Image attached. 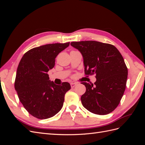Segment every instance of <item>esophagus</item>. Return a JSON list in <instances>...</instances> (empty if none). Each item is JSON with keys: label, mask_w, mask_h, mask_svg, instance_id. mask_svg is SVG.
Returning <instances> with one entry per match:
<instances>
[{"label": "esophagus", "mask_w": 145, "mask_h": 145, "mask_svg": "<svg viewBox=\"0 0 145 145\" xmlns=\"http://www.w3.org/2000/svg\"><path fill=\"white\" fill-rule=\"evenodd\" d=\"M70 85H71V88H74V86H76V85H77V83H74V82H72V83H70Z\"/></svg>", "instance_id": "esophagus-1"}]
</instances>
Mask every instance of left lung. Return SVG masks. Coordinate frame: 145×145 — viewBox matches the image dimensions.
<instances>
[{
    "label": "left lung",
    "instance_id": "8db88e82",
    "mask_svg": "<svg viewBox=\"0 0 145 145\" xmlns=\"http://www.w3.org/2000/svg\"><path fill=\"white\" fill-rule=\"evenodd\" d=\"M83 57L85 74H95L94 84L82 82L86 92L81 97L83 106L92 113L106 115L120 103L126 88L128 68L123 58L112 45L97 41L72 42Z\"/></svg>",
    "mask_w": 145,
    "mask_h": 145
}]
</instances>
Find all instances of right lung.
Wrapping results in <instances>:
<instances>
[{
    "label": "right lung",
    "instance_id": "right-lung-1",
    "mask_svg": "<svg viewBox=\"0 0 145 145\" xmlns=\"http://www.w3.org/2000/svg\"><path fill=\"white\" fill-rule=\"evenodd\" d=\"M69 45V42L57 43L34 48L25 52L20 61L15 89L26 110L39 119H46L59 112L66 93L71 89L68 82L54 84L48 74L54 67L57 56Z\"/></svg>",
    "mask_w": 145,
    "mask_h": 145
}]
</instances>
